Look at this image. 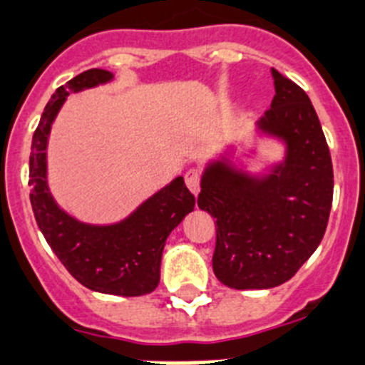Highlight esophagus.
Segmentation results:
<instances>
[{
	"label": "esophagus",
	"mask_w": 365,
	"mask_h": 365,
	"mask_svg": "<svg viewBox=\"0 0 365 365\" xmlns=\"http://www.w3.org/2000/svg\"><path fill=\"white\" fill-rule=\"evenodd\" d=\"M185 180H186V186H188V190L193 193V195H197V193L200 192V173H199V170L190 168L188 172L185 173Z\"/></svg>",
	"instance_id": "obj_1"
}]
</instances>
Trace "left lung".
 Returning a JSON list of instances; mask_svg holds the SVG:
<instances>
[{"mask_svg": "<svg viewBox=\"0 0 365 365\" xmlns=\"http://www.w3.org/2000/svg\"><path fill=\"white\" fill-rule=\"evenodd\" d=\"M275 98L255 133L284 155L250 172L233 146L210 159L197 205L217 220L213 273L233 289H269L319 248L333 202V165L307 93L272 68ZM246 152L244 157H250Z\"/></svg>", "mask_w": 365, "mask_h": 365, "instance_id": "left-lung-1", "label": "left lung"}]
</instances>
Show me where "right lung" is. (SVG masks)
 I'll list each match as a JSON object with an SVG mask.
<instances>
[{
    "label": "right lung",
    "instance_id": "obj_1",
    "mask_svg": "<svg viewBox=\"0 0 365 365\" xmlns=\"http://www.w3.org/2000/svg\"><path fill=\"white\" fill-rule=\"evenodd\" d=\"M112 79L108 70H86L59 86L46 103L30 148V205L43 237L78 282L106 295L141 297L159 284L166 239L195 206L185 179L175 177L112 224L76 219L56 202L48 186V135L66 98Z\"/></svg>",
    "mask_w": 365,
    "mask_h": 365
}]
</instances>
